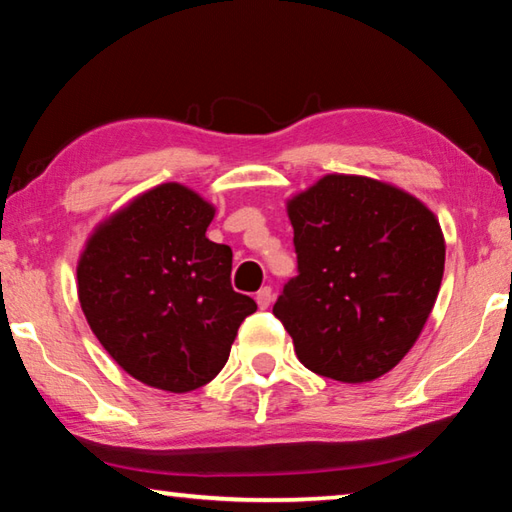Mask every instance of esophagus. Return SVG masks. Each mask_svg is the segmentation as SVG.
I'll return each instance as SVG.
<instances>
[{"label":"esophagus","mask_w":512,"mask_h":512,"mask_svg":"<svg viewBox=\"0 0 512 512\" xmlns=\"http://www.w3.org/2000/svg\"><path fill=\"white\" fill-rule=\"evenodd\" d=\"M255 300H257L259 309H268V307H271V302H273V289L271 287H262V289L257 291Z\"/></svg>","instance_id":"1"}]
</instances>
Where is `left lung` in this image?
I'll list each match as a JSON object with an SVG mask.
<instances>
[{"instance_id": "1", "label": "left lung", "mask_w": 512, "mask_h": 512, "mask_svg": "<svg viewBox=\"0 0 512 512\" xmlns=\"http://www.w3.org/2000/svg\"><path fill=\"white\" fill-rule=\"evenodd\" d=\"M298 275L273 314L302 366L377 379L413 348L445 271L440 225L418 198L361 176H325L289 203Z\"/></svg>"}]
</instances>
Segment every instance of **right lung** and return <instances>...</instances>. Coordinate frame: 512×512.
<instances>
[{
  "instance_id": "add662e5",
  "label": "right lung",
  "mask_w": 512,
  "mask_h": 512,
  "mask_svg": "<svg viewBox=\"0 0 512 512\" xmlns=\"http://www.w3.org/2000/svg\"><path fill=\"white\" fill-rule=\"evenodd\" d=\"M214 207L167 183L117 212L88 241L79 300L128 375L171 393L212 381L257 309L232 289V250L205 237Z\"/></svg>"
}]
</instances>
